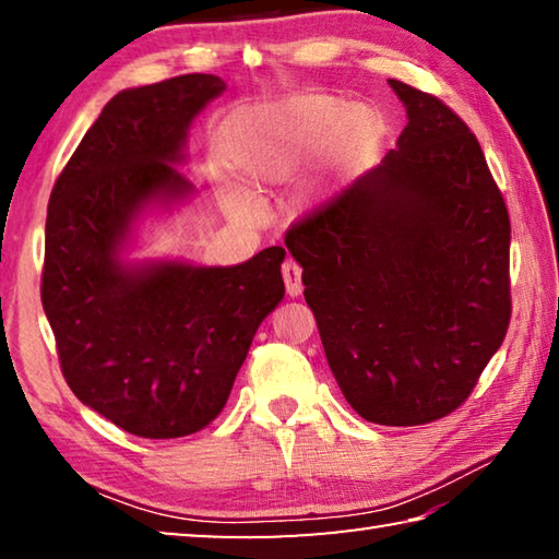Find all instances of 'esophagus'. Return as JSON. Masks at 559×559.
Listing matches in <instances>:
<instances>
[{
  "label": "esophagus",
  "mask_w": 559,
  "mask_h": 559,
  "mask_svg": "<svg viewBox=\"0 0 559 559\" xmlns=\"http://www.w3.org/2000/svg\"><path fill=\"white\" fill-rule=\"evenodd\" d=\"M281 273H283V281H286V290H288V296L290 298H296V296H300L302 293V281H300V266L293 259H288L286 263H283V269H281Z\"/></svg>",
  "instance_id": "1"
}]
</instances>
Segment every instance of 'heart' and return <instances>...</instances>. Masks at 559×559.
Returning a JSON list of instances; mask_svg holds the SVG:
<instances>
[{
	"instance_id": "obj_1",
	"label": "heart",
	"mask_w": 559,
	"mask_h": 559,
	"mask_svg": "<svg viewBox=\"0 0 559 559\" xmlns=\"http://www.w3.org/2000/svg\"><path fill=\"white\" fill-rule=\"evenodd\" d=\"M377 122L370 110H349L325 96L290 98L243 108L224 122L219 150L246 194H263L290 182L320 153L323 189L365 163Z\"/></svg>"
}]
</instances>
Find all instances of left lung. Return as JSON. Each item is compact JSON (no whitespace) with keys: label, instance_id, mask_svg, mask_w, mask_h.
I'll return each mask as SVG.
<instances>
[{"label":"left lung","instance_id":"8db88e82","mask_svg":"<svg viewBox=\"0 0 559 559\" xmlns=\"http://www.w3.org/2000/svg\"><path fill=\"white\" fill-rule=\"evenodd\" d=\"M390 86L409 116L400 150L293 224L286 246L349 406L419 427L468 400L508 333L510 216L466 122Z\"/></svg>","mask_w":559,"mask_h":559}]
</instances>
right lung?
I'll return each instance as SVG.
<instances>
[{
  "mask_svg": "<svg viewBox=\"0 0 559 559\" xmlns=\"http://www.w3.org/2000/svg\"><path fill=\"white\" fill-rule=\"evenodd\" d=\"M224 81L185 73L108 100L51 189L41 302L63 380L143 439H179L219 416L261 320L278 306L286 249L239 266L128 269L118 249L159 197L189 192L187 128Z\"/></svg>",
  "mask_w": 559,
  "mask_h": 559,
  "instance_id": "add662e5",
  "label": "right lung"
}]
</instances>
